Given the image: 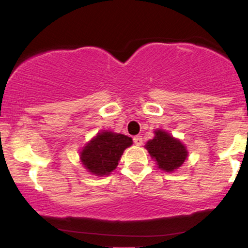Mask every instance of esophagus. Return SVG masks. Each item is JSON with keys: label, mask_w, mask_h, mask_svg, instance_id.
<instances>
[{"label": "esophagus", "mask_w": 248, "mask_h": 248, "mask_svg": "<svg viewBox=\"0 0 248 248\" xmlns=\"http://www.w3.org/2000/svg\"><path fill=\"white\" fill-rule=\"evenodd\" d=\"M133 141L136 146H142V143H143V139H142V136H135V138L133 139Z\"/></svg>", "instance_id": "esophagus-1"}]
</instances>
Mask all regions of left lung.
<instances>
[{
    "label": "left lung",
    "instance_id": "left-lung-1",
    "mask_svg": "<svg viewBox=\"0 0 248 248\" xmlns=\"http://www.w3.org/2000/svg\"><path fill=\"white\" fill-rule=\"evenodd\" d=\"M155 134V138L147 142L146 148L150 156L157 162L160 169L173 171L186 161L187 155L186 147L163 130H157Z\"/></svg>",
    "mask_w": 248,
    "mask_h": 248
}]
</instances>
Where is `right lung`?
Returning a JSON list of instances; mask_svg holds the SVG:
<instances>
[{
  "instance_id": "add662e5",
  "label": "right lung",
  "mask_w": 248,
  "mask_h": 248,
  "mask_svg": "<svg viewBox=\"0 0 248 248\" xmlns=\"http://www.w3.org/2000/svg\"><path fill=\"white\" fill-rule=\"evenodd\" d=\"M132 139L122 134L102 132L81 152V161L88 171L96 176L108 175L119 164L122 153L132 146Z\"/></svg>"
}]
</instances>
